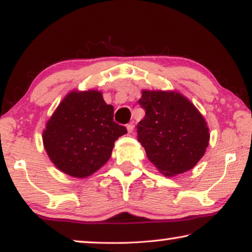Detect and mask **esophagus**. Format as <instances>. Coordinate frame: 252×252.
Segmentation results:
<instances>
[{
	"label": "esophagus",
	"instance_id": "1",
	"mask_svg": "<svg viewBox=\"0 0 252 252\" xmlns=\"http://www.w3.org/2000/svg\"><path fill=\"white\" fill-rule=\"evenodd\" d=\"M126 130H127V132H129V133H132V132H133V130H134V126L132 125V123H130V125L126 126Z\"/></svg>",
	"mask_w": 252,
	"mask_h": 252
}]
</instances>
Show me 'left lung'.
Returning a JSON list of instances; mask_svg holds the SVG:
<instances>
[{"mask_svg": "<svg viewBox=\"0 0 252 252\" xmlns=\"http://www.w3.org/2000/svg\"><path fill=\"white\" fill-rule=\"evenodd\" d=\"M139 104L146 116L138 140L148 159L165 177L189 171L204 156L210 141L206 119L176 90H142Z\"/></svg>", "mask_w": 252, "mask_h": 252, "instance_id": "8db88e82", "label": "left lung"}]
</instances>
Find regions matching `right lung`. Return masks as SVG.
I'll list each match as a JSON object with an SVG mask.
<instances>
[{
  "instance_id": "obj_1",
  "label": "right lung",
  "mask_w": 252,
  "mask_h": 252,
  "mask_svg": "<svg viewBox=\"0 0 252 252\" xmlns=\"http://www.w3.org/2000/svg\"><path fill=\"white\" fill-rule=\"evenodd\" d=\"M113 106L101 91L72 90L45 123L43 147L54 167L67 176L83 179L110 159L114 142L126 133L113 121Z\"/></svg>"
}]
</instances>
